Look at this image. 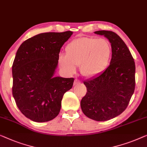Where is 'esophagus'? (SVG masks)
Wrapping results in <instances>:
<instances>
[{"label": "esophagus", "instance_id": "obj_1", "mask_svg": "<svg viewBox=\"0 0 147 147\" xmlns=\"http://www.w3.org/2000/svg\"><path fill=\"white\" fill-rule=\"evenodd\" d=\"M81 83V82L80 80H78V79H76L75 80H74V86H77V85H78V84H80Z\"/></svg>", "mask_w": 147, "mask_h": 147}]
</instances>
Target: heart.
Wrapping results in <instances>:
<instances>
[{
  "label": "heart",
  "mask_w": 147,
  "mask_h": 147,
  "mask_svg": "<svg viewBox=\"0 0 147 147\" xmlns=\"http://www.w3.org/2000/svg\"><path fill=\"white\" fill-rule=\"evenodd\" d=\"M66 54L59 56V65L68 74L76 71L80 65V73L86 78H93L105 71L111 59L112 48L108 40L103 38L81 37L67 44Z\"/></svg>",
  "instance_id": "1"
}]
</instances>
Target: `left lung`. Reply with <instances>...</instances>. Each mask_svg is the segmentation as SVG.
Listing matches in <instances>:
<instances>
[{"label": "left lung", "instance_id": "8db88e82", "mask_svg": "<svg viewBox=\"0 0 147 147\" xmlns=\"http://www.w3.org/2000/svg\"><path fill=\"white\" fill-rule=\"evenodd\" d=\"M109 40L112 48L110 64L100 75L84 81L87 93L81 101L83 113L97 121L119 115L126 109L135 87V64L123 40L111 31L94 32Z\"/></svg>", "mask_w": 147, "mask_h": 147}]
</instances>
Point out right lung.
Masks as SVG:
<instances>
[{"label": "right lung", "instance_id": "right-lung-1", "mask_svg": "<svg viewBox=\"0 0 147 147\" xmlns=\"http://www.w3.org/2000/svg\"><path fill=\"white\" fill-rule=\"evenodd\" d=\"M73 32H46L26 40L17 50L12 72V95L25 117L47 122L58 115L61 99L74 78L54 77L59 54Z\"/></svg>", "mask_w": 147, "mask_h": 147}]
</instances>
